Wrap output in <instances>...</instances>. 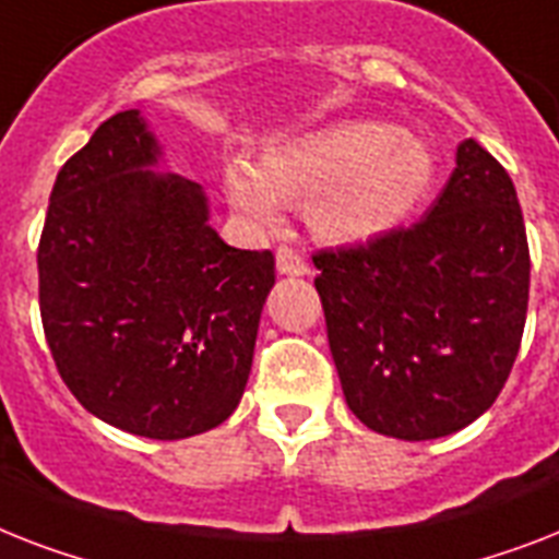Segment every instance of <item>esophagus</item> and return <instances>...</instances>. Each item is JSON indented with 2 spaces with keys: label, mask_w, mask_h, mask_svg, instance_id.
I'll return each instance as SVG.
<instances>
[{
  "label": "esophagus",
  "mask_w": 559,
  "mask_h": 559,
  "mask_svg": "<svg viewBox=\"0 0 559 559\" xmlns=\"http://www.w3.org/2000/svg\"><path fill=\"white\" fill-rule=\"evenodd\" d=\"M275 266H278L281 275H295V278H301V275L310 272V264H307L298 252H293V249L287 247H281L278 252H275Z\"/></svg>",
  "instance_id": "obj_1"
}]
</instances>
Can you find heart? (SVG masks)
I'll return each mask as SVG.
<instances>
[{"label": "heart", "mask_w": 559, "mask_h": 559, "mask_svg": "<svg viewBox=\"0 0 559 559\" xmlns=\"http://www.w3.org/2000/svg\"><path fill=\"white\" fill-rule=\"evenodd\" d=\"M433 183L421 140L379 120H338L264 148L261 163L229 157V206L258 229H275L287 203H304L312 233L330 243L382 238L419 206Z\"/></svg>", "instance_id": "1"}]
</instances>
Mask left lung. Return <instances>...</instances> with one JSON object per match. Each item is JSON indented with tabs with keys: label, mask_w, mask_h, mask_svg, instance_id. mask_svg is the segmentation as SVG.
Instances as JSON below:
<instances>
[{
	"label": "left lung",
	"mask_w": 559,
	"mask_h": 559,
	"mask_svg": "<svg viewBox=\"0 0 559 559\" xmlns=\"http://www.w3.org/2000/svg\"><path fill=\"white\" fill-rule=\"evenodd\" d=\"M312 261L358 421L425 442L493 405L523 338L531 261L514 183L476 140L456 146L419 224Z\"/></svg>",
	"instance_id": "obj_1"
}]
</instances>
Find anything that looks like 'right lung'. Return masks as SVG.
Listing matches in <instances>:
<instances>
[{
	"instance_id": "add662e5",
	"label": "right lung",
	"mask_w": 559,
	"mask_h": 559,
	"mask_svg": "<svg viewBox=\"0 0 559 559\" xmlns=\"http://www.w3.org/2000/svg\"><path fill=\"white\" fill-rule=\"evenodd\" d=\"M140 108L59 169L39 240V312L76 402L146 439L206 433L238 407L275 284L272 252L229 247L201 183Z\"/></svg>"
}]
</instances>
